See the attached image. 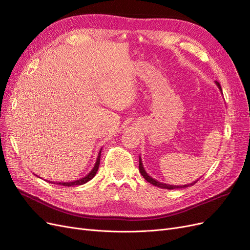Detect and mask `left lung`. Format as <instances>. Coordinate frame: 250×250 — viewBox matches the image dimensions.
Listing matches in <instances>:
<instances>
[{
    "instance_id": "8db88e82",
    "label": "left lung",
    "mask_w": 250,
    "mask_h": 250,
    "mask_svg": "<svg viewBox=\"0 0 250 250\" xmlns=\"http://www.w3.org/2000/svg\"><path fill=\"white\" fill-rule=\"evenodd\" d=\"M216 83V85L218 86V88L220 89V92L222 93V88H221V85H220V83L219 82H215ZM139 170H140V173L142 174V176L145 178L148 183H150L151 185H153V186H155V187H158V188H167V190H174V188H188V187H191V186H193V185H195L196 183H197V180L196 181H194V183H191V184H188V185H184V186H172V185H168V184H163V183H161V181H158V180H155L154 178H152L151 177L149 174L146 172V170L144 169V166H143V163H142V158H141V156H140V162H139Z\"/></svg>"
}]
</instances>
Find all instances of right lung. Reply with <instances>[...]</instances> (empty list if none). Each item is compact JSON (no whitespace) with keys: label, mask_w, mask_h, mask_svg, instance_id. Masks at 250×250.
<instances>
[{"label":"right lung","mask_w":250,"mask_h":250,"mask_svg":"<svg viewBox=\"0 0 250 250\" xmlns=\"http://www.w3.org/2000/svg\"><path fill=\"white\" fill-rule=\"evenodd\" d=\"M101 150H102V149H100L99 153H98V157H97V161H96V164H95V166H94V168L92 169V171H90V172L87 174L86 176L82 177V178H80V179H78V180L69 181V183H56V184H57V185H62V186H65V187L81 186V185H84V184H86L87 181H89L90 179L94 178V177H95V175H96L97 171H98V169H99V165H100V156H101ZM40 178H41V177H40ZM47 181H48V180H47ZM52 184H54V183H52Z\"/></svg>","instance_id":"right-lung-1"}]
</instances>
